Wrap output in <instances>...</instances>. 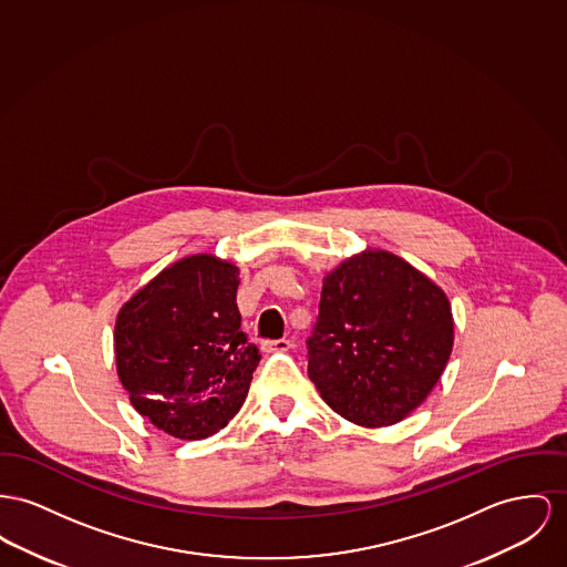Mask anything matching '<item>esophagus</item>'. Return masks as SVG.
Returning <instances> with one entry per match:
<instances>
[{
  "instance_id": "esophagus-1",
  "label": "esophagus",
  "mask_w": 567,
  "mask_h": 567,
  "mask_svg": "<svg viewBox=\"0 0 567 567\" xmlns=\"http://www.w3.org/2000/svg\"><path fill=\"white\" fill-rule=\"evenodd\" d=\"M262 346H265L266 352H286V350H290L292 341L286 340V338H281V340H266Z\"/></svg>"
}]
</instances>
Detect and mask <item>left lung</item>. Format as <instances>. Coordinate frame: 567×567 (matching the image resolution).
Here are the masks:
<instances>
[{
    "mask_svg": "<svg viewBox=\"0 0 567 567\" xmlns=\"http://www.w3.org/2000/svg\"><path fill=\"white\" fill-rule=\"evenodd\" d=\"M452 343L443 290L402 258L370 251L324 279L307 372L343 419L391 425L427 398Z\"/></svg>",
    "mask_w": 567,
    "mask_h": 567,
    "instance_id": "8db88e82",
    "label": "left lung"
}]
</instances>
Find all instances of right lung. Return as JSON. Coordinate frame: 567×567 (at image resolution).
Instances as JSON below:
<instances>
[{"label":"right lung","mask_w":567,"mask_h":567,"mask_svg":"<svg viewBox=\"0 0 567 567\" xmlns=\"http://www.w3.org/2000/svg\"><path fill=\"white\" fill-rule=\"evenodd\" d=\"M238 268L190 256L158 272L115 322L117 377L140 415L197 441L243 406L258 346L240 331Z\"/></svg>","instance_id":"1"}]
</instances>
